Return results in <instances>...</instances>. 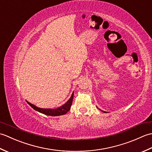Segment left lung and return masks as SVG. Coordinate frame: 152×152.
Here are the masks:
<instances>
[{"mask_svg":"<svg viewBox=\"0 0 152 152\" xmlns=\"http://www.w3.org/2000/svg\"><path fill=\"white\" fill-rule=\"evenodd\" d=\"M99 110H101V112H104V113H106V112H105V111H103V110H101V109H99V108H98Z\"/></svg>","mask_w":152,"mask_h":152,"instance_id":"left-lung-1","label":"left lung"}]
</instances>
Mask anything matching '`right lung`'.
Masks as SVG:
<instances>
[{
	"instance_id": "add662e5",
	"label": "right lung",
	"mask_w": 152,
	"mask_h": 152,
	"mask_svg": "<svg viewBox=\"0 0 152 152\" xmlns=\"http://www.w3.org/2000/svg\"><path fill=\"white\" fill-rule=\"evenodd\" d=\"M73 97H74V92L72 93V95H71L70 98L68 100L67 102L64 104L63 105L59 106V108H41L39 107H37V106H35L33 104H31L29 102L27 101V102L29 104L32 108H33L35 110L42 113V114H44L45 115H51V116H59L61 115H64L66 114V113L70 110L71 105H72V101H73Z\"/></svg>"
}]
</instances>
